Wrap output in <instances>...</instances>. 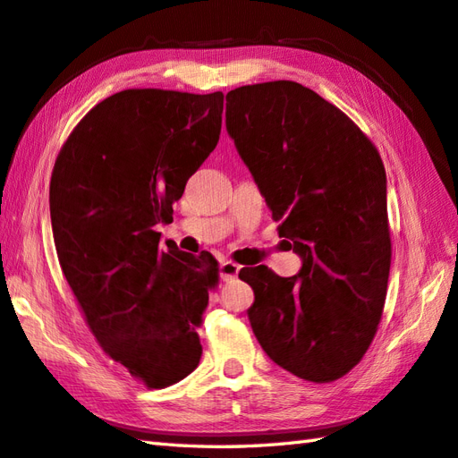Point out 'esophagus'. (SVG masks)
<instances>
[{"label":"esophagus","instance_id":"obj_1","mask_svg":"<svg viewBox=\"0 0 458 458\" xmlns=\"http://www.w3.org/2000/svg\"><path fill=\"white\" fill-rule=\"evenodd\" d=\"M239 265L237 263H233V260H223V263L219 265V276H221V281H225V283H229V281H235L237 278V275H239Z\"/></svg>","mask_w":458,"mask_h":458}]
</instances>
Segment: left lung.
<instances>
[{"instance_id": "left-lung-1", "label": "left lung", "mask_w": 458, "mask_h": 458, "mask_svg": "<svg viewBox=\"0 0 458 458\" xmlns=\"http://www.w3.org/2000/svg\"><path fill=\"white\" fill-rule=\"evenodd\" d=\"M227 132L302 259L294 276L241 268L260 348L296 377L328 384L360 363L384 312L391 267L386 167L369 138L293 81L227 92Z\"/></svg>"}]
</instances>
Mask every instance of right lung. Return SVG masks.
Returning a JSON list of instances; mask_svg holds the SVG:
<instances>
[{"instance_id":"right-lung-1","label":"right lung","mask_w":458,"mask_h":458,"mask_svg":"<svg viewBox=\"0 0 458 458\" xmlns=\"http://www.w3.org/2000/svg\"><path fill=\"white\" fill-rule=\"evenodd\" d=\"M223 92H116L63 144L49 208L55 249L100 348L144 386L164 389L198 368V328L217 260L165 242L157 223L216 150Z\"/></svg>"}]
</instances>
